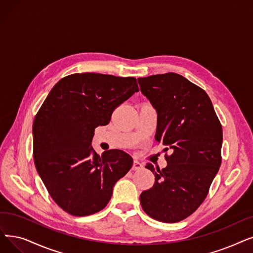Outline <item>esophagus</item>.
Returning <instances> with one entry per match:
<instances>
[{"instance_id":"1","label":"esophagus","mask_w":253,"mask_h":253,"mask_svg":"<svg viewBox=\"0 0 253 253\" xmlns=\"http://www.w3.org/2000/svg\"><path fill=\"white\" fill-rule=\"evenodd\" d=\"M142 169V164L136 160L133 161V166H132V169L133 170H138V169Z\"/></svg>"}]
</instances>
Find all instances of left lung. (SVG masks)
I'll return each instance as SVG.
<instances>
[{"label":"left lung","mask_w":253,"mask_h":253,"mask_svg":"<svg viewBox=\"0 0 253 253\" xmlns=\"http://www.w3.org/2000/svg\"><path fill=\"white\" fill-rule=\"evenodd\" d=\"M140 91L157 112V142L171 150L168 167L146 168L155 183L142 191V210L166 223L190 216L205 201L221 166L222 127L208 94L184 76L169 72L139 78Z\"/></svg>","instance_id":"1"}]
</instances>
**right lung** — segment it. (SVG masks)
Segmentation results:
<instances>
[{
    "instance_id": "obj_1",
    "label": "right lung",
    "mask_w": 253,
    "mask_h": 253,
    "mask_svg": "<svg viewBox=\"0 0 253 253\" xmlns=\"http://www.w3.org/2000/svg\"><path fill=\"white\" fill-rule=\"evenodd\" d=\"M138 85L134 78L75 73L60 80L33 123L34 162L56 204L73 216H87L108 204L118 180L133 160L121 150L101 156L91 142L95 128L109 123L115 108Z\"/></svg>"
}]
</instances>
